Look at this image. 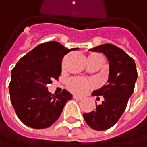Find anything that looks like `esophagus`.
Instances as JSON below:
<instances>
[{
  "label": "esophagus",
  "instance_id": "1",
  "mask_svg": "<svg viewBox=\"0 0 147 147\" xmlns=\"http://www.w3.org/2000/svg\"><path fill=\"white\" fill-rule=\"evenodd\" d=\"M73 98L75 100H82V97H80V96H76V95H74Z\"/></svg>",
  "mask_w": 147,
  "mask_h": 147
}]
</instances>
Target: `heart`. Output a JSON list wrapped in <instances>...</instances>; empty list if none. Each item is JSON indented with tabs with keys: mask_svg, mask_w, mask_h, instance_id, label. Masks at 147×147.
Segmentation results:
<instances>
[{
	"mask_svg": "<svg viewBox=\"0 0 147 147\" xmlns=\"http://www.w3.org/2000/svg\"><path fill=\"white\" fill-rule=\"evenodd\" d=\"M92 57H102V56L99 53H92L88 56V58H92ZM90 85H91L90 82L79 77L71 78L68 82V88H70V90L76 94H82L85 92H87L90 88Z\"/></svg>",
	"mask_w": 147,
	"mask_h": 147,
	"instance_id": "b5f03b06",
	"label": "heart"
}]
</instances>
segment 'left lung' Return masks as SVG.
<instances>
[{"instance_id": "left-lung-1", "label": "left lung", "mask_w": 147, "mask_h": 147, "mask_svg": "<svg viewBox=\"0 0 147 147\" xmlns=\"http://www.w3.org/2000/svg\"><path fill=\"white\" fill-rule=\"evenodd\" d=\"M103 53L109 62V77L105 85L94 90L93 96H103L102 104L88 113H83L87 124L95 130L111 128L124 112L134 93L137 80L134 60L123 50L112 44H102L89 49Z\"/></svg>"}]
</instances>
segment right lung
Returning <instances> with one entry per match:
<instances>
[{
  "instance_id": "obj_1",
  "label": "right lung",
  "mask_w": 147,
  "mask_h": 147,
  "mask_svg": "<svg viewBox=\"0 0 147 147\" xmlns=\"http://www.w3.org/2000/svg\"><path fill=\"white\" fill-rule=\"evenodd\" d=\"M77 49L48 42L36 46L16 64L9 84L10 100L24 124L40 129L58 120L72 94L64 89L60 94L53 95L47 85L60 76L64 56Z\"/></svg>"
}]
</instances>
